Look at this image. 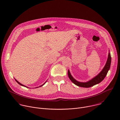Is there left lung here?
Segmentation results:
<instances>
[{
  "instance_id": "8db88e82",
  "label": "left lung",
  "mask_w": 120,
  "mask_h": 120,
  "mask_svg": "<svg viewBox=\"0 0 120 120\" xmlns=\"http://www.w3.org/2000/svg\"><path fill=\"white\" fill-rule=\"evenodd\" d=\"M111 63V56L110 53H109L107 61L106 62V63L104 68H103V69L102 70V71L96 76H95V77L93 78L92 80H91L90 81L87 82H79L77 81L72 77L69 70L68 71V75L69 79L71 80V81L74 84L77 85V86L82 87H84V88H89V87L93 86L94 85L100 83L104 79V78L107 75V74L109 70L110 69Z\"/></svg>"
}]
</instances>
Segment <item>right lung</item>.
I'll use <instances>...</instances> for the list:
<instances>
[{
    "label": "right lung",
    "mask_w": 120,
    "mask_h": 120,
    "mask_svg": "<svg viewBox=\"0 0 120 120\" xmlns=\"http://www.w3.org/2000/svg\"><path fill=\"white\" fill-rule=\"evenodd\" d=\"M15 81H16V82H18V83H19V84H20V85H22V86H25V87H26V86H24V85H23V84H21V83H20V82H18V81H17V80H15ZM46 82H46H45V83H44V84H42V85H41V86H40V87H41V86H43V85H44V84H45V82Z\"/></svg>",
    "instance_id": "add662e5"
}]
</instances>
